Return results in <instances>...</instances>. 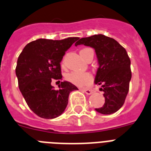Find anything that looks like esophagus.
<instances>
[{"instance_id":"34e87169","label":"esophagus","mask_w":151,"mask_h":151,"mask_svg":"<svg viewBox=\"0 0 151 151\" xmlns=\"http://www.w3.org/2000/svg\"><path fill=\"white\" fill-rule=\"evenodd\" d=\"M82 91H83L84 93H86L87 95H91L93 93V91L91 90V89H82Z\"/></svg>"}]
</instances>
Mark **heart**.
Returning <instances> with one entry per match:
<instances>
[{
    "label": "heart",
    "mask_w": 151,
    "mask_h": 151,
    "mask_svg": "<svg viewBox=\"0 0 151 151\" xmlns=\"http://www.w3.org/2000/svg\"><path fill=\"white\" fill-rule=\"evenodd\" d=\"M87 49H88V48L84 49L81 51L87 50ZM65 78H66L67 81H69L70 83H71V84L78 87H83L85 86V85H88L92 81V76L88 72L72 71L70 73H67V75L65 76Z\"/></svg>",
    "instance_id": "heart-1"
}]
</instances>
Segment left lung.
<instances>
[{"label": "left lung", "mask_w": 151, "mask_h": 151, "mask_svg": "<svg viewBox=\"0 0 151 151\" xmlns=\"http://www.w3.org/2000/svg\"><path fill=\"white\" fill-rule=\"evenodd\" d=\"M81 44L94 48L99 60L95 83L102 88L105 101L95 110L104 115L114 113L124 104L132 78L127 50L116 40L101 34L81 38L75 46Z\"/></svg>", "instance_id": "left-lung-1"}]
</instances>
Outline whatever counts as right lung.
Listing matches in <instances>:
<instances>
[{"label":"right lung","instance_id":"1","mask_svg":"<svg viewBox=\"0 0 151 151\" xmlns=\"http://www.w3.org/2000/svg\"><path fill=\"white\" fill-rule=\"evenodd\" d=\"M78 39H40L27 44L18 56L15 69L18 87L30 109L41 118L60 116L68 104L70 92L78 90L68 81L61 82L58 90L51 85L62 78L61 60Z\"/></svg>","mask_w":151,"mask_h":151}]
</instances>
